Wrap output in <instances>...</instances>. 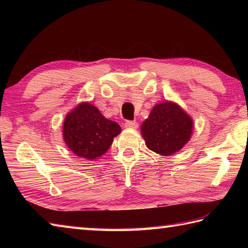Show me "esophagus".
Here are the masks:
<instances>
[{
	"label": "esophagus",
	"instance_id": "34e87169",
	"mask_svg": "<svg viewBox=\"0 0 248 248\" xmlns=\"http://www.w3.org/2000/svg\"><path fill=\"white\" fill-rule=\"evenodd\" d=\"M124 127L125 128H128V129H138L139 128V124L136 123L135 120H128V121H125V124H124Z\"/></svg>",
	"mask_w": 248,
	"mask_h": 248
}]
</instances>
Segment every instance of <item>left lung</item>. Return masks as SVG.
I'll return each instance as SVG.
<instances>
[{
    "label": "left lung",
    "instance_id": "obj_1",
    "mask_svg": "<svg viewBox=\"0 0 248 248\" xmlns=\"http://www.w3.org/2000/svg\"><path fill=\"white\" fill-rule=\"evenodd\" d=\"M193 119L180 105L172 101L155 104L140 127L148 149L160 155H172L191 140Z\"/></svg>",
    "mask_w": 248,
    "mask_h": 248
}]
</instances>
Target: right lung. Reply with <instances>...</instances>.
Masks as SVG:
<instances>
[{
	"label": "right lung",
	"instance_id": "right-lung-1",
	"mask_svg": "<svg viewBox=\"0 0 248 248\" xmlns=\"http://www.w3.org/2000/svg\"><path fill=\"white\" fill-rule=\"evenodd\" d=\"M121 132L120 125L105 118L89 102H81L67 114L62 139L73 154L86 160H96L107 152Z\"/></svg>",
	"mask_w": 248,
	"mask_h": 248
}]
</instances>
